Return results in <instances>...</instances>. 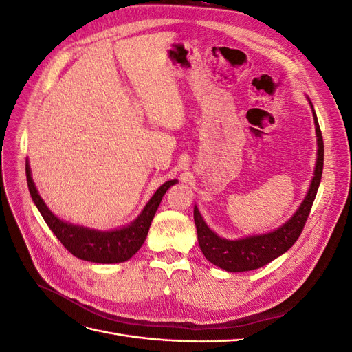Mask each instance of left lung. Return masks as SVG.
<instances>
[{"label": "left lung", "instance_id": "8db88e82", "mask_svg": "<svg viewBox=\"0 0 352 352\" xmlns=\"http://www.w3.org/2000/svg\"><path fill=\"white\" fill-rule=\"evenodd\" d=\"M308 102H310L313 110L317 135V162L314 168V176L311 179L310 189H308L301 206L298 207L295 214L287 220L285 225H282L273 232L263 233V235H254L230 241L220 238L217 233L212 232L207 226V223L202 219L195 206L194 220L198 233L199 248L202 254L206 255V258L210 263L217 265V267L232 273L260 269L263 265L273 261L274 258H278L283 252H286L296 242V239L300 238L308 214H310L314 198L317 195L318 185H320L324 160V145L320 126H318L317 116L313 109L311 101L308 100Z\"/></svg>", "mask_w": 352, "mask_h": 352}]
</instances>
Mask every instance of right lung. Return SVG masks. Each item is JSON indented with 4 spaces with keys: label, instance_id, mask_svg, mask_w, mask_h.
Listing matches in <instances>:
<instances>
[{
    "label": "right lung",
    "instance_id": "obj_1",
    "mask_svg": "<svg viewBox=\"0 0 352 352\" xmlns=\"http://www.w3.org/2000/svg\"><path fill=\"white\" fill-rule=\"evenodd\" d=\"M26 179L32 199L38 207L41 216L44 217L48 228L57 236V239L65 245V248L72 252L74 257L91 263L111 264V263H123L135 255L142 243L146 239L148 230H150L151 221L155 216V211L164 197L166 190L175 185L177 180H167L166 184L160 186L151 199L146 202V206L141 211L131 225L114 230H95L89 228H83L72 223L63 221L57 216L52 214V211L47 207L44 199L38 194L34 179L30 175V166L26 160Z\"/></svg>",
    "mask_w": 352,
    "mask_h": 352
}]
</instances>
